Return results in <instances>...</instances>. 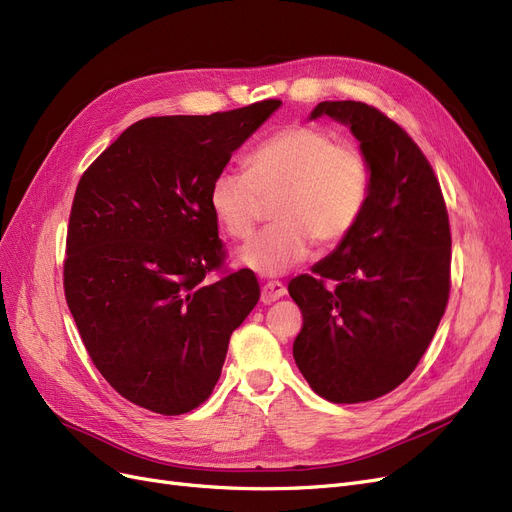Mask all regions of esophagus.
<instances>
[{
    "instance_id": "obj_1",
    "label": "esophagus",
    "mask_w": 512,
    "mask_h": 512,
    "mask_svg": "<svg viewBox=\"0 0 512 512\" xmlns=\"http://www.w3.org/2000/svg\"><path fill=\"white\" fill-rule=\"evenodd\" d=\"M285 293H287V287L282 285L280 280H270L261 289V301L263 304H274V301H278Z\"/></svg>"
}]
</instances>
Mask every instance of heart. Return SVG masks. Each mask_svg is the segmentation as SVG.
<instances>
[{
  "label": "heart",
  "mask_w": 512,
  "mask_h": 512,
  "mask_svg": "<svg viewBox=\"0 0 512 512\" xmlns=\"http://www.w3.org/2000/svg\"><path fill=\"white\" fill-rule=\"evenodd\" d=\"M244 170H221L208 187V208L221 230L246 240L272 202L274 225L240 251L246 266L282 274L318 246L342 242L361 221L371 196V162L350 141L331 132L293 124L263 139L244 160Z\"/></svg>",
  "instance_id": "obj_1"
}]
</instances>
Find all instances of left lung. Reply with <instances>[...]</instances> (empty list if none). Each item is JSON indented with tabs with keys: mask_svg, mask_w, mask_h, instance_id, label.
Returning a JSON list of instances; mask_svg holds the SVG:
<instances>
[{
	"mask_svg": "<svg viewBox=\"0 0 512 512\" xmlns=\"http://www.w3.org/2000/svg\"><path fill=\"white\" fill-rule=\"evenodd\" d=\"M350 126L371 162L361 221L289 293L304 314L293 358L316 394L367 403L418 367L445 314L451 230L437 175L405 128L361 101H323L312 118Z\"/></svg>",
	"mask_w": 512,
	"mask_h": 512,
	"instance_id": "obj_1",
	"label": "left lung"
}]
</instances>
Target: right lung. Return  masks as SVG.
<instances>
[{"label":"right lung","mask_w":512,"mask_h":512,"mask_svg":"<svg viewBox=\"0 0 512 512\" xmlns=\"http://www.w3.org/2000/svg\"><path fill=\"white\" fill-rule=\"evenodd\" d=\"M280 107L257 101L211 116L128 126L75 189L63 287L94 367L160 415L202 405L232 333L259 301L251 270H227L208 187Z\"/></svg>","instance_id":"add662e5"}]
</instances>
